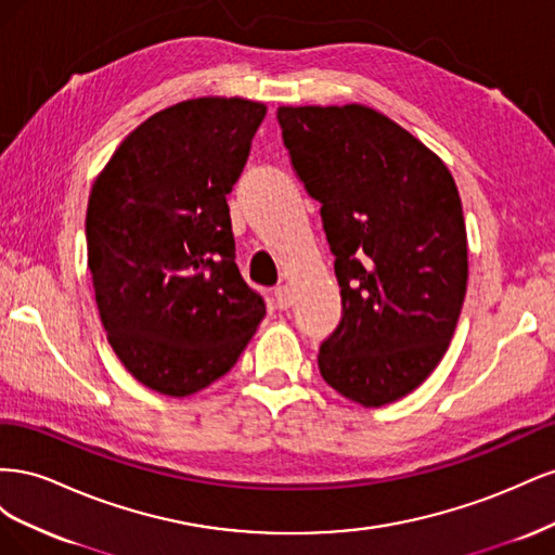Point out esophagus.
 <instances>
[{
	"instance_id": "esophagus-1",
	"label": "esophagus",
	"mask_w": 555,
	"mask_h": 555,
	"mask_svg": "<svg viewBox=\"0 0 555 555\" xmlns=\"http://www.w3.org/2000/svg\"><path fill=\"white\" fill-rule=\"evenodd\" d=\"M275 304L280 310H289L292 304H294V292L292 287H287V284H282V287L275 289Z\"/></svg>"
}]
</instances>
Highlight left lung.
I'll list each match as a JSON object with an SVG mask.
<instances>
[{"instance_id": "left-lung-1", "label": "left lung", "mask_w": 555, "mask_h": 555, "mask_svg": "<svg viewBox=\"0 0 555 555\" xmlns=\"http://www.w3.org/2000/svg\"><path fill=\"white\" fill-rule=\"evenodd\" d=\"M284 147L322 224L340 284V324L319 373L340 396L382 408L440 363L467 287L463 206L444 162L361 106H280Z\"/></svg>"}]
</instances>
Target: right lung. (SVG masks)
Listing matches in <instances>:
<instances>
[{
	"label": "right lung",
	"instance_id": "obj_1",
	"mask_svg": "<svg viewBox=\"0 0 555 555\" xmlns=\"http://www.w3.org/2000/svg\"><path fill=\"white\" fill-rule=\"evenodd\" d=\"M266 106L201 96L147 117L92 184L88 266L127 371L164 396L227 375L266 317L236 266L227 194Z\"/></svg>",
	"mask_w": 555,
	"mask_h": 555
}]
</instances>
